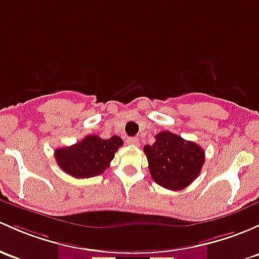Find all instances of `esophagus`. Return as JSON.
Listing matches in <instances>:
<instances>
[{"instance_id": "1", "label": "esophagus", "mask_w": 259, "mask_h": 259, "mask_svg": "<svg viewBox=\"0 0 259 259\" xmlns=\"http://www.w3.org/2000/svg\"><path fill=\"white\" fill-rule=\"evenodd\" d=\"M126 143L129 144V145L138 146L139 145V139L138 138H127L126 139Z\"/></svg>"}]
</instances>
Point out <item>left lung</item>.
I'll use <instances>...</instances> for the list:
<instances>
[{
    "label": "left lung",
    "mask_w": 259,
    "mask_h": 259,
    "mask_svg": "<svg viewBox=\"0 0 259 259\" xmlns=\"http://www.w3.org/2000/svg\"><path fill=\"white\" fill-rule=\"evenodd\" d=\"M152 145H145L152 180L172 191L185 189L197 176L205 162V151L192 141L171 132H161Z\"/></svg>",
    "instance_id": "1"
}]
</instances>
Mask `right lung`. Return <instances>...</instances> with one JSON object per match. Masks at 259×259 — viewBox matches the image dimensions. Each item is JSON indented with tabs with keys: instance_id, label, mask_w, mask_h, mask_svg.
<instances>
[{
	"instance_id": "add662e5",
	"label": "right lung",
	"mask_w": 259,
	"mask_h": 259,
	"mask_svg": "<svg viewBox=\"0 0 259 259\" xmlns=\"http://www.w3.org/2000/svg\"><path fill=\"white\" fill-rule=\"evenodd\" d=\"M120 146L122 139L116 135L110 139L88 135L74 145L57 149L54 157L59 167L68 175L75 179L94 178L109 167Z\"/></svg>"
}]
</instances>
